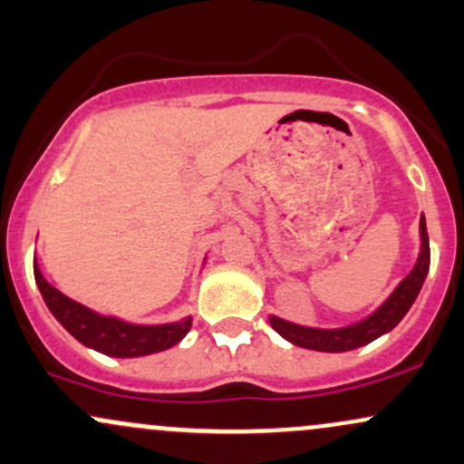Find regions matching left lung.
<instances>
[{"instance_id": "left-lung-1", "label": "left lung", "mask_w": 464, "mask_h": 464, "mask_svg": "<svg viewBox=\"0 0 464 464\" xmlns=\"http://www.w3.org/2000/svg\"><path fill=\"white\" fill-rule=\"evenodd\" d=\"M420 253L416 259L414 268L410 275L394 288V293L376 308L370 317L363 322L345 325V328L324 330V328H306V325H297L284 322V319L271 314V325L282 334L290 343L299 345V348L317 350V353H348V350L361 348V345L370 343V341L379 339L381 334L390 333L401 319L405 317L407 310L419 297L422 282H425L427 271H430V237H427V224L425 218L420 216Z\"/></svg>"}]
</instances>
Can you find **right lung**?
I'll list each match as a JSON object with an SVG mask.
<instances>
[{
	"mask_svg": "<svg viewBox=\"0 0 464 464\" xmlns=\"http://www.w3.org/2000/svg\"><path fill=\"white\" fill-rule=\"evenodd\" d=\"M34 279H37L39 293H42L45 306L50 308L54 319L76 341H81V343L101 354L131 359V356L162 353V350L171 348L178 341L185 339V334L191 328V317H185L174 324L139 325L123 322L119 317L94 313L83 304L65 297L53 284L45 282L37 262H34Z\"/></svg>",
	"mask_w": 464,
	"mask_h": 464,
	"instance_id": "obj_1",
	"label": "right lung"
}]
</instances>
